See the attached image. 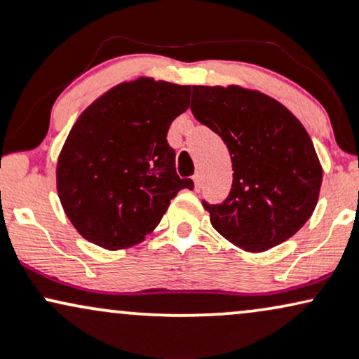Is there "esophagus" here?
<instances>
[{
    "instance_id": "esophagus-1",
    "label": "esophagus",
    "mask_w": 359,
    "mask_h": 359,
    "mask_svg": "<svg viewBox=\"0 0 359 359\" xmlns=\"http://www.w3.org/2000/svg\"><path fill=\"white\" fill-rule=\"evenodd\" d=\"M193 181H195V189H196V191H200V187H201V175H200V172H196V175L193 176Z\"/></svg>"
}]
</instances>
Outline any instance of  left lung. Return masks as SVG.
Returning <instances> with one entry per match:
<instances>
[{
  "label": "left lung",
  "instance_id": "1",
  "mask_svg": "<svg viewBox=\"0 0 359 359\" xmlns=\"http://www.w3.org/2000/svg\"><path fill=\"white\" fill-rule=\"evenodd\" d=\"M191 112L231 158L230 195L220 205L203 201L213 229L247 252L292 237L313 215L323 183L304 126L279 100L240 86H193Z\"/></svg>",
  "mask_w": 359,
  "mask_h": 359
}]
</instances>
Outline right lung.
<instances>
[{
    "label": "right lung",
    "mask_w": 359,
    "mask_h": 359,
    "mask_svg": "<svg viewBox=\"0 0 359 359\" xmlns=\"http://www.w3.org/2000/svg\"><path fill=\"white\" fill-rule=\"evenodd\" d=\"M189 86L139 77L112 87L79 116L57 163V191L88 242L121 250L151 233L180 189L168 144L171 122L189 105Z\"/></svg>",
    "instance_id": "right-lung-1"
}]
</instances>
